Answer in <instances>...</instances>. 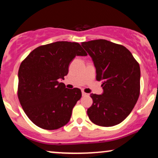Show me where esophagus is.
Returning <instances> with one entry per match:
<instances>
[{"mask_svg":"<svg viewBox=\"0 0 158 158\" xmlns=\"http://www.w3.org/2000/svg\"><path fill=\"white\" fill-rule=\"evenodd\" d=\"M88 94H86V93H85L84 91H82V96H88Z\"/></svg>","mask_w":158,"mask_h":158,"instance_id":"obj_1","label":"esophagus"}]
</instances>
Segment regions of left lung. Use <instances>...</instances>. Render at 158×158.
Listing matches in <instances>:
<instances>
[{
	"label": "left lung",
	"instance_id": "obj_1",
	"mask_svg": "<svg viewBox=\"0 0 158 158\" xmlns=\"http://www.w3.org/2000/svg\"><path fill=\"white\" fill-rule=\"evenodd\" d=\"M92 58L97 81L103 93L90 94L93 104L87 110L97 126L110 127L122 123L137 102L140 90L139 65L126 48L105 39L81 42Z\"/></svg>",
	"mask_w": 158,
	"mask_h": 158
}]
</instances>
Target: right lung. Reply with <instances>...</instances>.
Listing matches in <instances>:
<instances>
[{
    "mask_svg": "<svg viewBox=\"0 0 158 158\" xmlns=\"http://www.w3.org/2000/svg\"><path fill=\"white\" fill-rule=\"evenodd\" d=\"M76 56H87L79 43L56 41L35 48L20 65V103L28 118L43 129L65 126L81 97L80 89H68L59 82Z\"/></svg>",
    "mask_w": 158,
    "mask_h": 158,
    "instance_id": "add662e5",
    "label": "right lung"
}]
</instances>
